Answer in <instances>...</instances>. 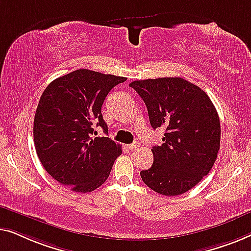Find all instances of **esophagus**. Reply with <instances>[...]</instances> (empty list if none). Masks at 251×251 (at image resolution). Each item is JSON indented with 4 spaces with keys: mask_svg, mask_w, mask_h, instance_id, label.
<instances>
[{
    "mask_svg": "<svg viewBox=\"0 0 251 251\" xmlns=\"http://www.w3.org/2000/svg\"><path fill=\"white\" fill-rule=\"evenodd\" d=\"M140 147V144L139 143H132V144H128V146H127V148H128L129 150H135V149H137V148Z\"/></svg>",
    "mask_w": 251,
    "mask_h": 251,
    "instance_id": "1",
    "label": "esophagus"
}]
</instances>
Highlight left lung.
Listing matches in <instances>:
<instances>
[{
  "label": "left lung",
  "mask_w": 251,
  "mask_h": 251,
  "mask_svg": "<svg viewBox=\"0 0 251 251\" xmlns=\"http://www.w3.org/2000/svg\"><path fill=\"white\" fill-rule=\"evenodd\" d=\"M129 86L147 105L152 128L164 127V143L154 146L153 164L140 173L151 190L178 196L196 186L215 164L220 150V117L199 86L179 78L134 80Z\"/></svg>",
  "instance_id": "1"
}]
</instances>
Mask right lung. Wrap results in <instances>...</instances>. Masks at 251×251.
<instances>
[{
    "label": "right lung",
    "instance_id": "1",
    "mask_svg": "<svg viewBox=\"0 0 251 251\" xmlns=\"http://www.w3.org/2000/svg\"><path fill=\"white\" fill-rule=\"evenodd\" d=\"M125 77L78 69L49 84L34 118V143L49 174L75 192H91L109 177L122 148L92 137L93 125L108 133L101 114L109 92Z\"/></svg>",
    "mask_w": 251,
    "mask_h": 251
}]
</instances>
